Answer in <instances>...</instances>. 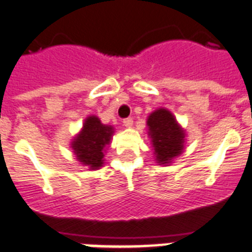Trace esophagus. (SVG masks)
<instances>
[{"mask_svg": "<svg viewBox=\"0 0 252 252\" xmlns=\"http://www.w3.org/2000/svg\"><path fill=\"white\" fill-rule=\"evenodd\" d=\"M132 119H130V117H128V119H125L124 120V126H126V127H131V126H132Z\"/></svg>", "mask_w": 252, "mask_h": 252, "instance_id": "obj_1", "label": "esophagus"}]
</instances>
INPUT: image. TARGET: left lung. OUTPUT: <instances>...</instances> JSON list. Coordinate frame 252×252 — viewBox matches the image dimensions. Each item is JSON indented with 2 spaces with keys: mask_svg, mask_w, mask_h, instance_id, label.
<instances>
[{
  "mask_svg": "<svg viewBox=\"0 0 252 252\" xmlns=\"http://www.w3.org/2000/svg\"><path fill=\"white\" fill-rule=\"evenodd\" d=\"M148 135L151 139L154 157L158 165L171 164L184 151L187 133L175 116L160 107L148 116Z\"/></svg>",
  "mask_w": 252,
  "mask_h": 252,
  "instance_id": "8db88e82",
  "label": "left lung"
}]
</instances>
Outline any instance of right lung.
Here are the masks:
<instances>
[{
  "label": "right lung",
  "mask_w": 252,
  "mask_h": 252,
  "mask_svg": "<svg viewBox=\"0 0 252 252\" xmlns=\"http://www.w3.org/2000/svg\"><path fill=\"white\" fill-rule=\"evenodd\" d=\"M115 128L111 125L102 124L97 116H88L81 131L73 137L70 148L75 159L82 165L97 170L104 164V151L111 144Z\"/></svg>",
  "instance_id": "right-lung-1"
}]
</instances>
